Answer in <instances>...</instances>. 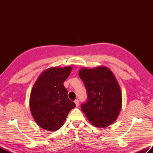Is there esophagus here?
I'll return each mask as SVG.
<instances>
[{"label":"esophagus","instance_id":"1","mask_svg":"<svg viewBox=\"0 0 153 153\" xmlns=\"http://www.w3.org/2000/svg\"><path fill=\"white\" fill-rule=\"evenodd\" d=\"M75 103H76V105L77 106H77H78L79 105V100L78 99H76V100H75Z\"/></svg>","mask_w":153,"mask_h":153}]
</instances>
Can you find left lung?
Here are the masks:
<instances>
[{"instance_id": "1", "label": "left lung", "mask_w": 153, "mask_h": 153, "mask_svg": "<svg viewBox=\"0 0 153 153\" xmlns=\"http://www.w3.org/2000/svg\"><path fill=\"white\" fill-rule=\"evenodd\" d=\"M79 76L88 94L82 111L98 128L111 125L118 117L122 105L120 87L112 71L106 67L83 68Z\"/></svg>"}]
</instances>
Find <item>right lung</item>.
Instances as JSON below:
<instances>
[{"label": "right lung", "instance_id": "add662e5", "mask_svg": "<svg viewBox=\"0 0 153 153\" xmlns=\"http://www.w3.org/2000/svg\"><path fill=\"white\" fill-rule=\"evenodd\" d=\"M71 67H52L44 71L33 85L30 107L37 124L48 131L57 130L63 125L69 111L76 104L68 98L63 82Z\"/></svg>", "mask_w": 153, "mask_h": 153}]
</instances>
